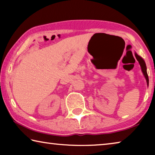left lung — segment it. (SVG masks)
<instances>
[{
  "instance_id": "8db88e82",
  "label": "left lung",
  "mask_w": 155,
  "mask_h": 155,
  "mask_svg": "<svg viewBox=\"0 0 155 155\" xmlns=\"http://www.w3.org/2000/svg\"><path fill=\"white\" fill-rule=\"evenodd\" d=\"M135 57H136V58H137V61H139V63H140V66H141V70H142V72L143 73L144 76H145L146 79V81H147V83L148 84V74H147L146 66L145 62H144L143 59L141 58V57H140V56H138L137 54H135Z\"/></svg>"
}]
</instances>
